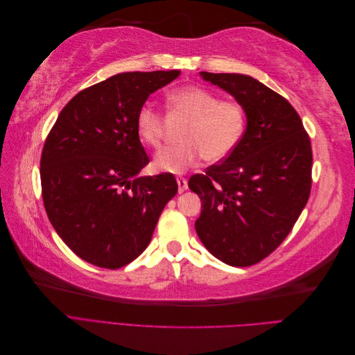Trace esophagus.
Masks as SVG:
<instances>
[{"mask_svg": "<svg viewBox=\"0 0 355 355\" xmlns=\"http://www.w3.org/2000/svg\"><path fill=\"white\" fill-rule=\"evenodd\" d=\"M176 180H178V191H179V194H182V192H185L188 189V182L185 178H182V176L178 178Z\"/></svg>", "mask_w": 355, "mask_h": 355, "instance_id": "esophagus-1", "label": "esophagus"}]
</instances>
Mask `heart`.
<instances>
[{"mask_svg": "<svg viewBox=\"0 0 355 355\" xmlns=\"http://www.w3.org/2000/svg\"><path fill=\"white\" fill-rule=\"evenodd\" d=\"M173 112L191 118L180 145L167 146L154 157V167L166 173H182L197 166L201 158L218 163L227 158L245 130V111L235 101H222L214 92L187 85L168 94ZM164 118L153 102H145L136 115V130L148 145L158 146L163 137Z\"/></svg>", "mask_w": 355, "mask_h": 355, "instance_id": "obj_1", "label": "heart"}]
</instances>
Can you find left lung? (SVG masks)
I'll return each instance as SVG.
<instances>
[{"label": "left lung", "instance_id": "8db88e82", "mask_svg": "<svg viewBox=\"0 0 355 355\" xmlns=\"http://www.w3.org/2000/svg\"><path fill=\"white\" fill-rule=\"evenodd\" d=\"M245 111L237 148L188 187L201 200L196 231L231 266L261 262L283 243L311 192L313 151L302 120L283 96L243 73L200 72Z\"/></svg>", "mask_w": 355, "mask_h": 355}]
</instances>
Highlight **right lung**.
<instances>
[{
  "instance_id": "1",
  "label": "right lung",
  "mask_w": 355,
  "mask_h": 355,
  "mask_svg": "<svg viewBox=\"0 0 355 355\" xmlns=\"http://www.w3.org/2000/svg\"><path fill=\"white\" fill-rule=\"evenodd\" d=\"M180 71L124 72L75 94L42 148V201L59 237L85 262L116 270L153 239L176 196L171 173L144 176L149 163L136 115Z\"/></svg>"
}]
</instances>
